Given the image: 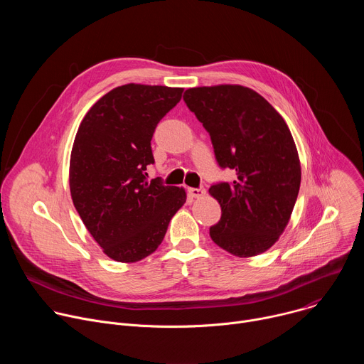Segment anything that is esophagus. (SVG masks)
<instances>
[{
    "instance_id": "esophagus-1",
    "label": "esophagus",
    "mask_w": 364,
    "mask_h": 364,
    "mask_svg": "<svg viewBox=\"0 0 364 364\" xmlns=\"http://www.w3.org/2000/svg\"><path fill=\"white\" fill-rule=\"evenodd\" d=\"M187 193H188V196L193 197V198H201V197L205 194V190H204L203 187H198V188L190 187V188L187 190Z\"/></svg>"
}]
</instances>
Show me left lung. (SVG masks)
<instances>
[{
	"mask_svg": "<svg viewBox=\"0 0 364 364\" xmlns=\"http://www.w3.org/2000/svg\"><path fill=\"white\" fill-rule=\"evenodd\" d=\"M183 99L209 132L219 167L236 171L235 181L209 188L222 207L212 240L240 257L268 250L288 225L301 184L288 125L267 99L245 86L191 87Z\"/></svg>",
	"mask_w": 364,
	"mask_h": 364,
	"instance_id": "8db88e82",
	"label": "left lung"
}]
</instances>
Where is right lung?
<instances>
[{
    "label": "right lung",
    "mask_w": 364,
    "mask_h": 364,
    "mask_svg": "<svg viewBox=\"0 0 364 364\" xmlns=\"http://www.w3.org/2000/svg\"><path fill=\"white\" fill-rule=\"evenodd\" d=\"M181 87L124 85L83 118L70 155V193L89 233L109 257L136 262L157 249L184 188L148 181L151 139L181 99Z\"/></svg>",
    "instance_id": "1"
}]
</instances>
